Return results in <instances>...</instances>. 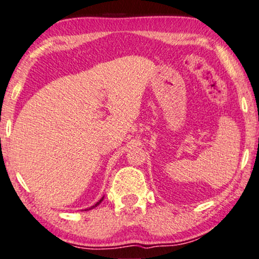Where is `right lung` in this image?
<instances>
[{"label":"right lung","instance_id":"1","mask_svg":"<svg viewBox=\"0 0 259 259\" xmlns=\"http://www.w3.org/2000/svg\"><path fill=\"white\" fill-rule=\"evenodd\" d=\"M102 200H103V197H102V199H101V200L99 201V202H96L95 204H94V206H92V207H90V208H88V209H84V210H90V209H93V208H95L96 206H99V204H100L101 202H102Z\"/></svg>","mask_w":259,"mask_h":259}]
</instances>
